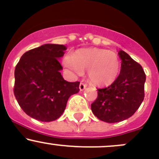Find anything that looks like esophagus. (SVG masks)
I'll return each instance as SVG.
<instances>
[{
	"label": "esophagus",
	"instance_id": "esophagus-1",
	"mask_svg": "<svg viewBox=\"0 0 159 159\" xmlns=\"http://www.w3.org/2000/svg\"><path fill=\"white\" fill-rule=\"evenodd\" d=\"M86 86H87V85H86V84H85V83H80V91L84 90V89L86 88Z\"/></svg>",
	"mask_w": 159,
	"mask_h": 159
}]
</instances>
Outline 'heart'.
<instances>
[{"label":"heart","mask_w":159,"mask_h":159,"mask_svg":"<svg viewBox=\"0 0 159 159\" xmlns=\"http://www.w3.org/2000/svg\"><path fill=\"white\" fill-rule=\"evenodd\" d=\"M63 62L73 74L82 75L84 70H88L89 80L97 86H110L120 73L118 56L104 49H80L75 52L73 57L65 56Z\"/></svg>","instance_id":"heart-1"}]
</instances>
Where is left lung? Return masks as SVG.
I'll return each instance as SVG.
<instances>
[{
    "label": "left lung",
    "instance_id": "1",
    "mask_svg": "<svg viewBox=\"0 0 159 159\" xmlns=\"http://www.w3.org/2000/svg\"><path fill=\"white\" fill-rule=\"evenodd\" d=\"M121 70L117 80L108 87L98 89V96L91 104L93 113L103 122L114 123L131 117L145 97L146 76L139 63L120 50Z\"/></svg>",
    "mask_w": 159,
    "mask_h": 159
}]
</instances>
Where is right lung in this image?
Here are the masks:
<instances>
[{"mask_svg":"<svg viewBox=\"0 0 159 159\" xmlns=\"http://www.w3.org/2000/svg\"><path fill=\"white\" fill-rule=\"evenodd\" d=\"M66 47L44 44L28 50L14 70V93L27 115L41 122H52L61 116L71 95L80 91V82L63 78L59 59Z\"/></svg>","mask_w":159,"mask_h":159,"instance_id":"obj_1","label":"right lung"}]
</instances>
